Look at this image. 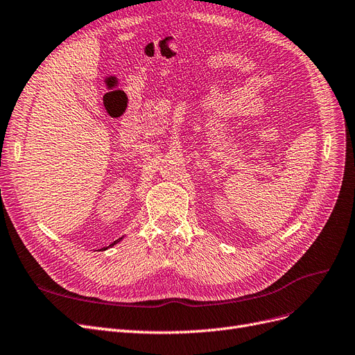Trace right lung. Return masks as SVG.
<instances>
[{
  "label": "right lung",
  "instance_id": "obj_1",
  "mask_svg": "<svg viewBox=\"0 0 355 355\" xmlns=\"http://www.w3.org/2000/svg\"><path fill=\"white\" fill-rule=\"evenodd\" d=\"M120 240H121V239H118V240H116V241H114V243H112V244H110V245H108V247H103V250H107V248H110V247H112V245H114V244H116V243H118V241H120Z\"/></svg>",
  "mask_w": 355,
  "mask_h": 355
}]
</instances>
